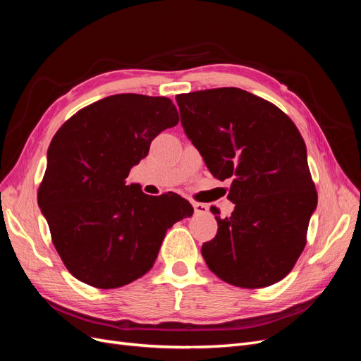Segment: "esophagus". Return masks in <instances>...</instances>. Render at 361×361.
<instances>
[{"instance_id":"esophagus-1","label":"esophagus","mask_w":361,"mask_h":361,"mask_svg":"<svg viewBox=\"0 0 361 361\" xmlns=\"http://www.w3.org/2000/svg\"><path fill=\"white\" fill-rule=\"evenodd\" d=\"M191 204H192V207H194L195 214H207V212H209V206L204 204V203L191 202Z\"/></svg>"}]
</instances>
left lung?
Returning <instances> with one entry per match:
<instances>
[{
	"label": "left lung",
	"instance_id": "8db88e82",
	"mask_svg": "<svg viewBox=\"0 0 361 361\" xmlns=\"http://www.w3.org/2000/svg\"><path fill=\"white\" fill-rule=\"evenodd\" d=\"M176 102L212 176L232 180L235 211L215 216L218 232L202 245L206 265L238 288L274 285L297 264L318 204L300 130L279 106L236 87L178 94Z\"/></svg>",
	"mask_w": 361,
	"mask_h": 361
}]
</instances>
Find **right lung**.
I'll use <instances>...</instances> for the list:
<instances>
[{
  "label": "right lung",
  "mask_w": 361,
  "mask_h": 361,
  "mask_svg": "<svg viewBox=\"0 0 361 361\" xmlns=\"http://www.w3.org/2000/svg\"><path fill=\"white\" fill-rule=\"evenodd\" d=\"M178 122L169 97L123 93L84 106L54 135L37 202L64 267L85 285L114 289L143 277L167 228L192 215L180 195H147L125 180Z\"/></svg>",
  "instance_id": "1"
}]
</instances>
